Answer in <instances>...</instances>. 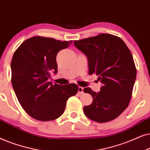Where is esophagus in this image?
<instances>
[{
    "label": "esophagus",
    "mask_w": 150,
    "mask_h": 150,
    "mask_svg": "<svg viewBox=\"0 0 150 150\" xmlns=\"http://www.w3.org/2000/svg\"><path fill=\"white\" fill-rule=\"evenodd\" d=\"M78 92H79V93H80V94L83 93V88L79 86L78 87Z\"/></svg>",
    "instance_id": "esophagus-1"
}]
</instances>
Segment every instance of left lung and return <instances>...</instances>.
I'll return each instance as SVG.
<instances>
[{
    "mask_svg": "<svg viewBox=\"0 0 150 150\" xmlns=\"http://www.w3.org/2000/svg\"><path fill=\"white\" fill-rule=\"evenodd\" d=\"M74 45L86 55L89 75H97L103 84L97 93L83 89L93 99L83 112L96 122L113 120L128 106L132 95L137 69L130 51L120 38L106 33L75 40Z\"/></svg>",
    "mask_w": 150,
    "mask_h": 150,
    "instance_id": "1",
    "label": "left lung"
}]
</instances>
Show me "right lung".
<instances>
[{
    "instance_id": "right-lung-1",
    "label": "right lung",
    "mask_w": 150,
    "mask_h": 150,
    "mask_svg": "<svg viewBox=\"0 0 150 150\" xmlns=\"http://www.w3.org/2000/svg\"><path fill=\"white\" fill-rule=\"evenodd\" d=\"M73 41H60L41 36L26 40L13 53L11 62V83L21 106L38 121L56 119L64 112L69 97L78 86H62L48 81L57 72L56 56Z\"/></svg>"
}]
</instances>
